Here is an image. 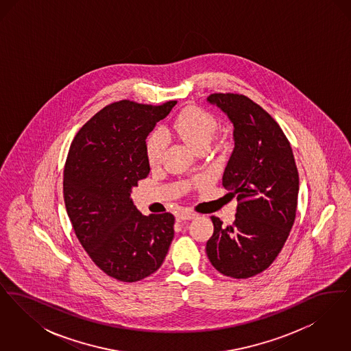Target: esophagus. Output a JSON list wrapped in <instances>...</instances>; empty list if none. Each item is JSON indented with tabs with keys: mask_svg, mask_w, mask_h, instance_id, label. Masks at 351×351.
Returning <instances> with one entry per match:
<instances>
[{
	"mask_svg": "<svg viewBox=\"0 0 351 351\" xmlns=\"http://www.w3.org/2000/svg\"><path fill=\"white\" fill-rule=\"evenodd\" d=\"M197 215L196 213H192V212H182L176 216V219L180 222V221H185V219H193Z\"/></svg>",
	"mask_w": 351,
	"mask_h": 351,
	"instance_id": "esophagus-1",
	"label": "esophagus"
}]
</instances>
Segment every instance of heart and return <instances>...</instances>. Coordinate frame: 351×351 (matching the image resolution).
Wrapping results in <instances>:
<instances>
[{
    "label": "heart",
    "mask_w": 351,
    "mask_h": 351,
    "mask_svg": "<svg viewBox=\"0 0 351 351\" xmlns=\"http://www.w3.org/2000/svg\"><path fill=\"white\" fill-rule=\"evenodd\" d=\"M217 129V121L209 112L199 106H188L175 121L163 129V134L169 138H179L192 150L208 149ZM166 147V139L162 133L151 134L146 143L147 159L151 166L160 162Z\"/></svg>",
    "instance_id": "heart-1"
}]
</instances>
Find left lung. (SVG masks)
Instances as JSON below:
<instances>
[{
  "label": "left lung",
  "instance_id": "left-lung-1",
  "mask_svg": "<svg viewBox=\"0 0 351 351\" xmlns=\"http://www.w3.org/2000/svg\"><path fill=\"white\" fill-rule=\"evenodd\" d=\"M208 102L233 123L234 150L222 185L237 195L233 225L212 216L206 255L225 276L247 279L271 266L292 229L299 173L291 145L278 122L243 95L215 93Z\"/></svg>",
  "mask_w": 351,
  "mask_h": 351
}]
</instances>
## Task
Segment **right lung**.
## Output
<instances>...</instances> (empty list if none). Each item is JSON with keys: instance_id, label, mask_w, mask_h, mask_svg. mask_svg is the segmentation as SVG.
<instances>
[{"instance_id": "add662e5", "label": "right lung", "mask_w": 351, "mask_h": 351, "mask_svg": "<svg viewBox=\"0 0 351 351\" xmlns=\"http://www.w3.org/2000/svg\"><path fill=\"white\" fill-rule=\"evenodd\" d=\"M175 105L113 102L84 125L69 147L63 179L68 217L90 259L119 282L158 271L173 239L175 217L143 216L130 193L150 172L149 134Z\"/></svg>"}]
</instances>
